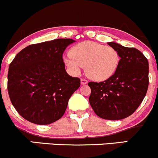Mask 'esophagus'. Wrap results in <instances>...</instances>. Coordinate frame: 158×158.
Wrapping results in <instances>:
<instances>
[{"label":"esophagus","mask_w":158,"mask_h":158,"mask_svg":"<svg viewBox=\"0 0 158 158\" xmlns=\"http://www.w3.org/2000/svg\"><path fill=\"white\" fill-rule=\"evenodd\" d=\"M88 83V81L85 79H81V84L82 85H86Z\"/></svg>","instance_id":"obj_1"}]
</instances>
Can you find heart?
I'll return each instance as SVG.
<instances>
[{"label":"heart","instance_id":"obj_1","mask_svg":"<svg viewBox=\"0 0 158 158\" xmlns=\"http://www.w3.org/2000/svg\"><path fill=\"white\" fill-rule=\"evenodd\" d=\"M69 54L64 60L71 72L78 75L85 66L86 75L98 82L107 80L115 73L120 60L114 48L92 41L76 44L70 49Z\"/></svg>","mask_w":158,"mask_h":158}]
</instances>
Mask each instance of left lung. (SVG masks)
<instances>
[{
	"mask_svg": "<svg viewBox=\"0 0 158 158\" xmlns=\"http://www.w3.org/2000/svg\"><path fill=\"white\" fill-rule=\"evenodd\" d=\"M107 44L119 54L115 73L101 82H90L89 103L101 118L118 120L132 115L139 107L148 88V61L134 48L116 42Z\"/></svg>",
	"mask_w": 158,
	"mask_h": 158,
	"instance_id": "left-lung-1",
	"label": "left lung"
}]
</instances>
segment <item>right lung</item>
Listing matches in <instances>:
<instances>
[{"mask_svg":"<svg viewBox=\"0 0 158 158\" xmlns=\"http://www.w3.org/2000/svg\"><path fill=\"white\" fill-rule=\"evenodd\" d=\"M70 39L31 44L19 51L9 66L7 90L11 103L26 120L48 125L65 113L80 79L67 74L63 54Z\"/></svg>","mask_w":158,"mask_h":158,"instance_id":"add662e5","label":"right lung"}]
</instances>
